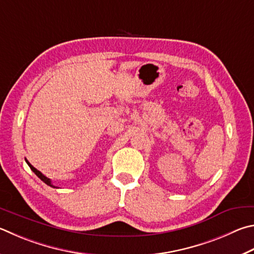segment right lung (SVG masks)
Returning a JSON list of instances; mask_svg holds the SVG:
<instances>
[{"mask_svg":"<svg viewBox=\"0 0 254 254\" xmlns=\"http://www.w3.org/2000/svg\"><path fill=\"white\" fill-rule=\"evenodd\" d=\"M26 161V163H27V165H29V167H30V169L32 170V171H33L36 175H38V177L41 179V180H42V181L45 183V184H48V186H50V187H52V188H58V187H54L53 186V184H52V182H51V180L49 179V178H47V177H45V175L44 174H42V173H41L40 171H39V170H36L34 167H33V165H32L30 162H29V161H27V160H25Z\"/></svg>","mask_w":254,"mask_h":254,"instance_id":"obj_1","label":"right lung"}]
</instances>
